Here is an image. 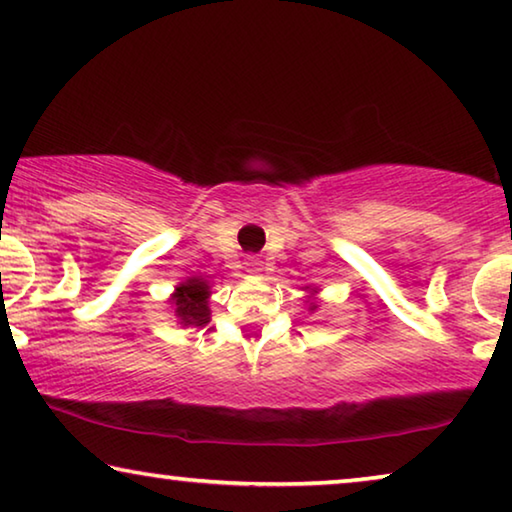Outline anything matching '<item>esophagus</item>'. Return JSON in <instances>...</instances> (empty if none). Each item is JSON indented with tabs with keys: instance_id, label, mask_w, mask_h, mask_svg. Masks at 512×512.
<instances>
[{
	"instance_id": "1",
	"label": "esophagus",
	"mask_w": 512,
	"mask_h": 512,
	"mask_svg": "<svg viewBox=\"0 0 512 512\" xmlns=\"http://www.w3.org/2000/svg\"><path fill=\"white\" fill-rule=\"evenodd\" d=\"M249 272H254V274L261 272V261H251L249 263Z\"/></svg>"
}]
</instances>
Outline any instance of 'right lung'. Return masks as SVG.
I'll use <instances>...</instances> for the list:
<instances>
[{
	"mask_svg": "<svg viewBox=\"0 0 512 512\" xmlns=\"http://www.w3.org/2000/svg\"><path fill=\"white\" fill-rule=\"evenodd\" d=\"M176 316L183 325H206L210 318L208 309V283L201 279H187L180 283L174 295Z\"/></svg>",
	"mask_w": 512,
	"mask_h": 512,
	"instance_id": "add662e5",
	"label": "right lung"
}]
</instances>
